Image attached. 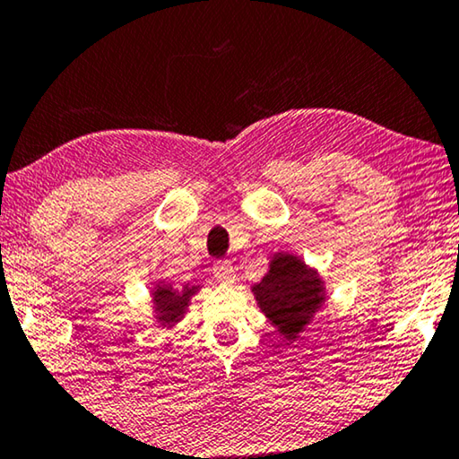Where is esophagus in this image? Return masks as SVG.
<instances>
[{
	"instance_id": "esophagus-1",
	"label": "esophagus",
	"mask_w": 459,
	"mask_h": 459,
	"mask_svg": "<svg viewBox=\"0 0 459 459\" xmlns=\"http://www.w3.org/2000/svg\"><path fill=\"white\" fill-rule=\"evenodd\" d=\"M214 276L222 287H230L235 282V268H232L230 262H216Z\"/></svg>"
}]
</instances>
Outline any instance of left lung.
I'll return each mask as SVG.
<instances>
[{"label":"left lung","mask_w":459,"mask_h":459,"mask_svg":"<svg viewBox=\"0 0 459 459\" xmlns=\"http://www.w3.org/2000/svg\"><path fill=\"white\" fill-rule=\"evenodd\" d=\"M251 291L270 325L287 341H295L297 334L306 331L326 301L325 281L318 270L293 254H274L268 273Z\"/></svg>","instance_id":"1"}]
</instances>
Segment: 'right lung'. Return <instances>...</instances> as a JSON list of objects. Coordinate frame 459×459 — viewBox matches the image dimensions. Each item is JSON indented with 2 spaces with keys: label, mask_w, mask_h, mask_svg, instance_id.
<instances>
[{
  "label": "right lung",
  "mask_w": 459,
  "mask_h": 459,
  "mask_svg": "<svg viewBox=\"0 0 459 459\" xmlns=\"http://www.w3.org/2000/svg\"><path fill=\"white\" fill-rule=\"evenodd\" d=\"M199 291V287L185 285L183 289H174L168 282H158L152 291V303L156 320L162 326L170 328L174 322L183 318L186 307H189L191 297Z\"/></svg>",
  "instance_id": "1"
}]
</instances>
